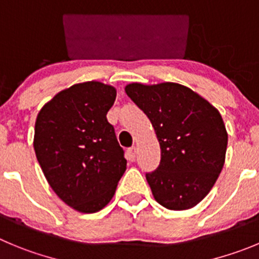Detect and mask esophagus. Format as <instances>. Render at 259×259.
I'll list each match as a JSON object with an SVG mask.
<instances>
[{
	"mask_svg": "<svg viewBox=\"0 0 259 259\" xmlns=\"http://www.w3.org/2000/svg\"><path fill=\"white\" fill-rule=\"evenodd\" d=\"M127 157H129L130 161H135V157H137V148L135 147L127 149Z\"/></svg>",
	"mask_w": 259,
	"mask_h": 259,
	"instance_id": "esophagus-1",
	"label": "esophagus"
}]
</instances>
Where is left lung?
<instances>
[{"instance_id":"1","label":"left lung","mask_w":259,"mask_h":259,"mask_svg":"<svg viewBox=\"0 0 259 259\" xmlns=\"http://www.w3.org/2000/svg\"><path fill=\"white\" fill-rule=\"evenodd\" d=\"M125 92L148 116L161 148L158 168L146 174L154 199L172 211L193 208L224 167L228 132L221 113L178 83H132Z\"/></svg>"}]
</instances>
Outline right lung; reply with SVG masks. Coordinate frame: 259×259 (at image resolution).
I'll return each mask as SVG.
<instances>
[{
    "mask_svg": "<svg viewBox=\"0 0 259 259\" xmlns=\"http://www.w3.org/2000/svg\"><path fill=\"white\" fill-rule=\"evenodd\" d=\"M116 88L74 84L48 101L35 120V156L48 184L67 206L94 213L112 199L126 170L124 151L107 121Z\"/></svg>",
    "mask_w": 259,
    "mask_h": 259,
    "instance_id": "obj_1",
    "label": "right lung"
}]
</instances>
